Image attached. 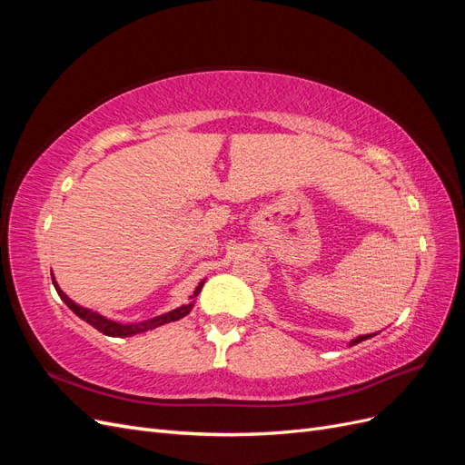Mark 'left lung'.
Here are the masks:
<instances>
[{
	"label": "left lung",
	"mask_w": 465,
	"mask_h": 465,
	"mask_svg": "<svg viewBox=\"0 0 465 465\" xmlns=\"http://www.w3.org/2000/svg\"><path fill=\"white\" fill-rule=\"evenodd\" d=\"M369 337H372V333H371V335H361V337H357V340H353V343H351V345H357V343H361V341H364V340H369Z\"/></svg>",
	"instance_id": "obj_1"
}]
</instances>
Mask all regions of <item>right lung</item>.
<instances>
[{
    "instance_id": "obj_1",
    "label": "right lung",
    "mask_w": 465,
    "mask_h": 465,
    "mask_svg": "<svg viewBox=\"0 0 465 465\" xmlns=\"http://www.w3.org/2000/svg\"><path fill=\"white\" fill-rule=\"evenodd\" d=\"M54 287H55V291H58L60 299H62L69 308H72V311H74L81 320H85L87 323H91V326H93L94 330H98V331L104 333V335H112V337L135 335V333H142V331L153 330V328H157V326H163V323L180 320V318H184V316L192 311V306H193V304L190 302V304H186V306H180V308H176V311L168 312V314H163V316H159V318H153V320H149V322H142V323H128V326H125V323L112 322V320H108V318H104V316H101V314H96V312H93V311H87V308H83V306L75 304L72 299H67V297H65V292L58 287V283H55V281H54ZM202 287H203V281H202V283H200L198 287H195V291H193V297H198L200 291H202ZM193 297H192V299H193Z\"/></svg>"
}]
</instances>
